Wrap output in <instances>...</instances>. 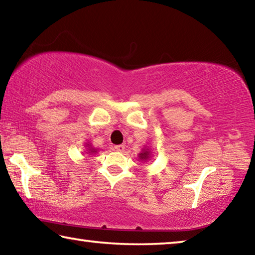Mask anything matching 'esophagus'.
<instances>
[{"instance_id":"esophagus-1","label":"esophagus","mask_w":255,"mask_h":255,"mask_svg":"<svg viewBox=\"0 0 255 255\" xmlns=\"http://www.w3.org/2000/svg\"><path fill=\"white\" fill-rule=\"evenodd\" d=\"M115 150H117V152H124L125 150V146L124 145H117V146H115Z\"/></svg>"}]
</instances>
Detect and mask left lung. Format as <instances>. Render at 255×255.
I'll list each match as a JSON object with an SVG mask.
<instances>
[{
    "label": "left lung",
    "instance_id": "1",
    "mask_svg": "<svg viewBox=\"0 0 255 255\" xmlns=\"http://www.w3.org/2000/svg\"><path fill=\"white\" fill-rule=\"evenodd\" d=\"M149 157H150V152L148 148L147 149L144 148L143 150H141V153L139 154L140 161H147V159H149Z\"/></svg>",
    "mask_w": 255,
    "mask_h": 255
}]
</instances>
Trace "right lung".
I'll return each instance as SVG.
<instances>
[{"mask_svg":"<svg viewBox=\"0 0 255 255\" xmlns=\"http://www.w3.org/2000/svg\"><path fill=\"white\" fill-rule=\"evenodd\" d=\"M86 147H89V148H88L89 153H97V149H96V148H92L91 146H90L89 144H86Z\"/></svg>","mask_w":255,"mask_h":255,"instance_id":"add662e5","label":"right lung"}]
</instances>
